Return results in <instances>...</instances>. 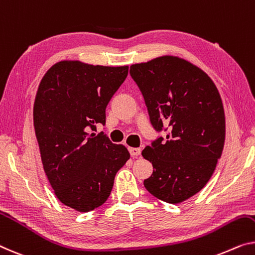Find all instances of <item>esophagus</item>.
<instances>
[{"label":"esophagus","mask_w":255,"mask_h":255,"mask_svg":"<svg viewBox=\"0 0 255 255\" xmlns=\"http://www.w3.org/2000/svg\"><path fill=\"white\" fill-rule=\"evenodd\" d=\"M129 152H130V154L132 155V157H137V155L140 154L142 150H140L139 147H130V149H129Z\"/></svg>","instance_id":"obj_1"}]
</instances>
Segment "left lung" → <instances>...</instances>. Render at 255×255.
Returning a JSON list of instances; mask_svg holds the SVG:
<instances>
[{
    "instance_id": "left-lung-1",
    "label": "left lung",
    "mask_w": 255,
    "mask_h": 255,
    "mask_svg": "<svg viewBox=\"0 0 255 255\" xmlns=\"http://www.w3.org/2000/svg\"><path fill=\"white\" fill-rule=\"evenodd\" d=\"M152 126L167 130L142 151L153 166L144 180L151 195L178 204L199 192L214 173L226 138L219 90L203 70L175 56L130 66Z\"/></svg>"
}]
</instances>
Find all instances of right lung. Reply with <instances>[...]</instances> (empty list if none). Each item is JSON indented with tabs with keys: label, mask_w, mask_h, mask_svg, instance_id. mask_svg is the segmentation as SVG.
<instances>
[{
	"label": "right lung",
	"mask_w": 255,
	"mask_h": 255,
	"mask_svg": "<svg viewBox=\"0 0 255 255\" xmlns=\"http://www.w3.org/2000/svg\"><path fill=\"white\" fill-rule=\"evenodd\" d=\"M128 75V66L90 65L62 60L41 80L33 109L34 129L43 168L55 195L78 212L108 200L115 176L130 157L96 124Z\"/></svg>",
	"instance_id": "1"
}]
</instances>
